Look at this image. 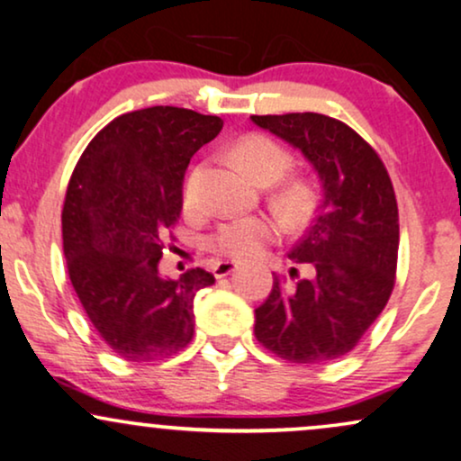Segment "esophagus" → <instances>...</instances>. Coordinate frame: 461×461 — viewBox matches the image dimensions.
I'll use <instances>...</instances> for the list:
<instances>
[{"instance_id": "1", "label": "esophagus", "mask_w": 461, "mask_h": 461, "mask_svg": "<svg viewBox=\"0 0 461 461\" xmlns=\"http://www.w3.org/2000/svg\"><path fill=\"white\" fill-rule=\"evenodd\" d=\"M236 267H238L236 261H219V264L214 266V276H217V278L230 276V274L234 272Z\"/></svg>"}]
</instances>
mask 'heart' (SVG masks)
<instances>
[{
	"label": "heart",
	"instance_id": "obj_1",
	"mask_svg": "<svg viewBox=\"0 0 461 461\" xmlns=\"http://www.w3.org/2000/svg\"><path fill=\"white\" fill-rule=\"evenodd\" d=\"M234 155L244 172L258 183H276L281 180L291 167V155L283 147L266 136H247L236 144ZM197 166L191 170L185 183L183 195L185 202L194 203L197 194V180H200ZM304 191L300 187H289L283 195V203L289 211H300L304 206ZM278 234V225L266 217H240L225 221L217 227L211 236V247L227 258L244 259L250 255L259 253L274 236Z\"/></svg>",
	"mask_w": 461,
	"mask_h": 461
}]
</instances>
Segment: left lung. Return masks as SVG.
<instances>
[{"label": "left lung", "instance_id": "left-lung-1", "mask_svg": "<svg viewBox=\"0 0 461 461\" xmlns=\"http://www.w3.org/2000/svg\"><path fill=\"white\" fill-rule=\"evenodd\" d=\"M298 149L321 183L323 200L289 253L306 267L294 285L274 278L255 308V336L294 364L353 351L385 308L398 264V203L381 157L351 127L317 113L250 116ZM298 276V267L289 270Z\"/></svg>", "mask_w": 461, "mask_h": 461}]
</instances>
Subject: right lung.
<instances>
[{"label": "right lung", "instance_id": "obj_1", "mask_svg": "<svg viewBox=\"0 0 461 461\" xmlns=\"http://www.w3.org/2000/svg\"><path fill=\"white\" fill-rule=\"evenodd\" d=\"M223 127L219 116L153 106L116 116L76 163L63 203V255L93 328L127 361H155L194 338L195 267L163 276L166 236L183 208L187 166Z\"/></svg>", "mask_w": 461, "mask_h": 461}]
</instances>
